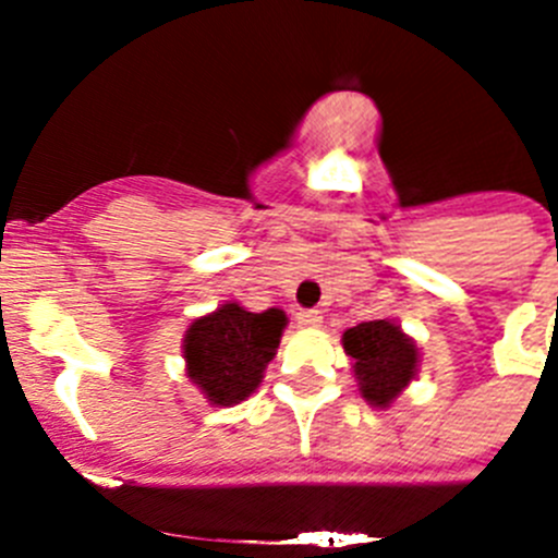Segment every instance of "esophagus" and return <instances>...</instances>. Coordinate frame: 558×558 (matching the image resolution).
<instances>
[{
    "mask_svg": "<svg viewBox=\"0 0 558 558\" xmlns=\"http://www.w3.org/2000/svg\"><path fill=\"white\" fill-rule=\"evenodd\" d=\"M295 322H299V327L304 329H318L324 322V315L318 313V310H302V313L295 315Z\"/></svg>",
    "mask_w": 558,
    "mask_h": 558,
    "instance_id": "34e87169",
    "label": "esophagus"
}]
</instances>
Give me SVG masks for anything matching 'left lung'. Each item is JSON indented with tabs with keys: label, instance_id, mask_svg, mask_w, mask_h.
Here are the masks:
<instances>
[{
	"label": "left lung",
	"instance_id": "8db88e82",
	"mask_svg": "<svg viewBox=\"0 0 558 558\" xmlns=\"http://www.w3.org/2000/svg\"><path fill=\"white\" fill-rule=\"evenodd\" d=\"M343 352L352 357V374L357 379L360 397L372 408L386 411L411 386L418 374L416 340L397 322L377 318L347 329Z\"/></svg>",
	"mask_w": 558,
	"mask_h": 558
}]
</instances>
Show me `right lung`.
I'll return each mask as SVG.
<instances>
[{
    "mask_svg": "<svg viewBox=\"0 0 558 558\" xmlns=\"http://www.w3.org/2000/svg\"><path fill=\"white\" fill-rule=\"evenodd\" d=\"M288 315L270 307L251 313L240 302H226L186 327V377L209 405H240L259 388L270 360L276 357Z\"/></svg>",
    "mask_w": 558,
    "mask_h": 558,
    "instance_id": "right-lung-1",
    "label": "right lung"
}]
</instances>
